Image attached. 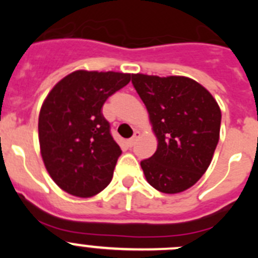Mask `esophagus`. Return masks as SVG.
<instances>
[{
	"label": "esophagus",
	"mask_w": 258,
	"mask_h": 258,
	"mask_svg": "<svg viewBox=\"0 0 258 258\" xmlns=\"http://www.w3.org/2000/svg\"><path fill=\"white\" fill-rule=\"evenodd\" d=\"M138 138H140V132H134V136L132 137L131 140L127 141V145L131 146V147H133V146L136 145V142H137V140H138Z\"/></svg>",
	"instance_id": "obj_1"
}]
</instances>
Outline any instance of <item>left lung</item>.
<instances>
[{
	"label": "left lung",
	"mask_w": 258,
	"mask_h": 258,
	"mask_svg": "<svg viewBox=\"0 0 258 258\" xmlns=\"http://www.w3.org/2000/svg\"><path fill=\"white\" fill-rule=\"evenodd\" d=\"M132 84L149 111L157 150L141 161L152 187L178 194L208 169L220 140L221 109L211 93L183 76L132 75Z\"/></svg>",
	"instance_id": "1"
}]
</instances>
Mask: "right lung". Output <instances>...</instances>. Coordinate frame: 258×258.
Listing matches in <instances>:
<instances>
[{
    "mask_svg": "<svg viewBox=\"0 0 258 258\" xmlns=\"http://www.w3.org/2000/svg\"><path fill=\"white\" fill-rule=\"evenodd\" d=\"M132 75L75 71L47 94L38 116L41 156L52 181L79 198L101 192L121 155L102 113L104 102Z\"/></svg>",
    "mask_w": 258,
    "mask_h": 258,
    "instance_id": "right-lung-1",
    "label": "right lung"
}]
</instances>
